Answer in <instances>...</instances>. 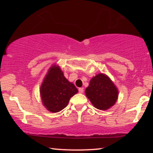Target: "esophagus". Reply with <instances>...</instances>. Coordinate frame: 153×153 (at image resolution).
Masks as SVG:
<instances>
[{
    "instance_id": "esophagus-1",
    "label": "esophagus",
    "mask_w": 153,
    "mask_h": 153,
    "mask_svg": "<svg viewBox=\"0 0 153 153\" xmlns=\"http://www.w3.org/2000/svg\"><path fill=\"white\" fill-rule=\"evenodd\" d=\"M78 90H79V93H81V94H82V93H83V92H84V88H79L78 89Z\"/></svg>"
}]
</instances>
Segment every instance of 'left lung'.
<instances>
[{"mask_svg": "<svg viewBox=\"0 0 153 153\" xmlns=\"http://www.w3.org/2000/svg\"><path fill=\"white\" fill-rule=\"evenodd\" d=\"M85 92L92 104L100 110H107L112 107L118 97L117 88L102 74L97 75L90 80Z\"/></svg>", "mask_w": 153, "mask_h": 153, "instance_id": "1", "label": "left lung"}]
</instances>
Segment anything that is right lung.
Wrapping results in <instances>:
<instances>
[{
    "label": "right lung",
    "mask_w": 153,
    "mask_h": 153,
    "mask_svg": "<svg viewBox=\"0 0 153 153\" xmlns=\"http://www.w3.org/2000/svg\"><path fill=\"white\" fill-rule=\"evenodd\" d=\"M77 92L76 87L64 77L58 66L51 67L40 87L43 105L53 113L65 108L70 98Z\"/></svg>",
    "instance_id": "right-lung-1"
}]
</instances>
